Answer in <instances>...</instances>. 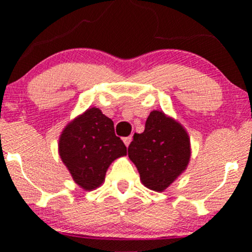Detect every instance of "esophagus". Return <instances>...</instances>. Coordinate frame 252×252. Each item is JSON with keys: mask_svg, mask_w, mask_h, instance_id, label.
<instances>
[{"mask_svg": "<svg viewBox=\"0 0 252 252\" xmlns=\"http://www.w3.org/2000/svg\"><path fill=\"white\" fill-rule=\"evenodd\" d=\"M131 136H129V137H124L123 138V142H124V144H126V147H129V144H130V142H131Z\"/></svg>", "mask_w": 252, "mask_h": 252, "instance_id": "34e87169", "label": "esophagus"}]
</instances>
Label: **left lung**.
<instances>
[{"label":"left lung","mask_w":252,"mask_h":252,"mask_svg":"<svg viewBox=\"0 0 252 252\" xmlns=\"http://www.w3.org/2000/svg\"><path fill=\"white\" fill-rule=\"evenodd\" d=\"M128 155L144 186L162 192L189 166V134L172 117L154 110L147 118L142 134L134 135Z\"/></svg>","instance_id":"8db88e82"}]
</instances>
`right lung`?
<instances>
[{"mask_svg": "<svg viewBox=\"0 0 252 252\" xmlns=\"http://www.w3.org/2000/svg\"><path fill=\"white\" fill-rule=\"evenodd\" d=\"M59 155L74 182L92 190L103 184L112 161L126 155V147L115 135L114 122L98 108H90L63 130Z\"/></svg>", "mask_w": 252, "mask_h": 252, "instance_id": "obj_1", "label": "right lung"}]
</instances>
